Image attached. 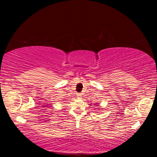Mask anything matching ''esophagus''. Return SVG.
Masks as SVG:
<instances>
[{
	"instance_id": "1",
	"label": "esophagus",
	"mask_w": 157,
	"mask_h": 157,
	"mask_svg": "<svg viewBox=\"0 0 157 157\" xmlns=\"http://www.w3.org/2000/svg\"><path fill=\"white\" fill-rule=\"evenodd\" d=\"M82 94H79H79H77V96H78V98H81L82 97Z\"/></svg>"
}]
</instances>
